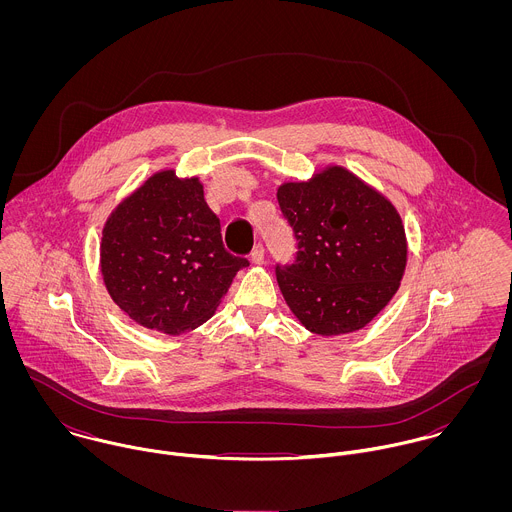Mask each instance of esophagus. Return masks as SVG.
I'll return each instance as SVG.
<instances>
[{"label":"esophagus","instance_id":"esophagus-1","mask_svg":"<svg viewBox=\"0 0 512 512\" xmlns=\"http://www.w3.org/2000/svg\"><path fill=\"white\" fill-rule=\"evenodd\" d=\"M250 262L252 264H264V248H262V244H256L254 246V250L250 252Z\"/></svg>","mask_w":512,"mask_h":512}]
</instances>
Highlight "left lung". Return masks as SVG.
<instances>
[{
    "mask_svg": "<svg viewBox=\"0 0 512 512\" xmlns=\"http://www.w3.org/2000/svg\"><path fill=\"white\" fill-rule=\"evenodd\" d=\"M278 203L297 240L278 286L299 323L321 337L363 329L394 297L408 244L394 205L345 167L284 183Z\"/></svg>",
    "mask_w": 512,
    "mask_h": 512,
    "instance_id": "obj_1",
    "label": "left lung"
}]
</instances>
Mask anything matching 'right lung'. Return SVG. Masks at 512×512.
Here are the masks:
<instances>
[{
  "label": "right lung",
  "mask_w": 512,
  "mask_h": 512,
  "mask_svg": "<svg viewBox=\"0 0 512 512\" xmlns=\"http://www.w3.org/2000/svg\"><path fill=\"white\" fill-rule=\"evenodd\" d=\"M248 260L224 250L199 177L151 175L106 220L100 270L114 303L167 335L203 325Z\"/></svg>",
  "instance_id": "obj_1"
}]
</instances>
